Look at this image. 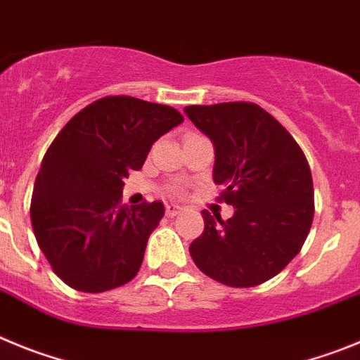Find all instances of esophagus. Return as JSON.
I'll return each instance as SVG.
<instances>
[{"mask_svg":"<svg viewBox=\"0 0 360 360\" xmlns=\"http://www.w3.org/2000/svg\"><path fill=\"white\" fill-rule=\"evenodd\" d=\"M181 212H183V208H181V206H177V204H167V215L168 217H176V215H179Z\"/></svg>","mask_w":360,"mask_h":360,"instance_id":"34e87169","label":"esophagus"}]
</instances>
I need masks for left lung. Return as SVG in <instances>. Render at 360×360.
I'll list each match as a JSON object with an SVG mask.
<instances>
[{"mask_svg":"<svg viewBox=\"0 0 360 360\" xmlns=\"http://www.w3.org/2000/svg\"><path fill=\"white\" fill-rule=\"evenodd\" d=\"M184 112L212 140L213 181L235 208L222 220L202 210L190 255L206 276L255 287L276 276L305 242L314 219L312 174L287 129L249 102L190 105Z\"/></svg>","mask_w":360,"mask_h":360,"instance_id":"8db88e82","label":"left lung"}]
</instances>
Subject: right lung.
I'll return each mask as SVG.
<instances>
[{
    "mask_svg": "<svg viewBox=\"0 0 360 360\" xmlns=\"http://www.w3.org/2000/svg\"><path fill=\"white\" fill-rule=\"evenodd\" d=\"M181 122L170 105L105 96L77 112L50 145L32 193V228L71 289L103 292L138 274L165 206L122 204L124 179Z\"/></svg>",
    "mask_w": 360,
    "mask_h": 360,
    "instance_id": "right-lung-1",
    "label": "right lung"
}]
</instances>
